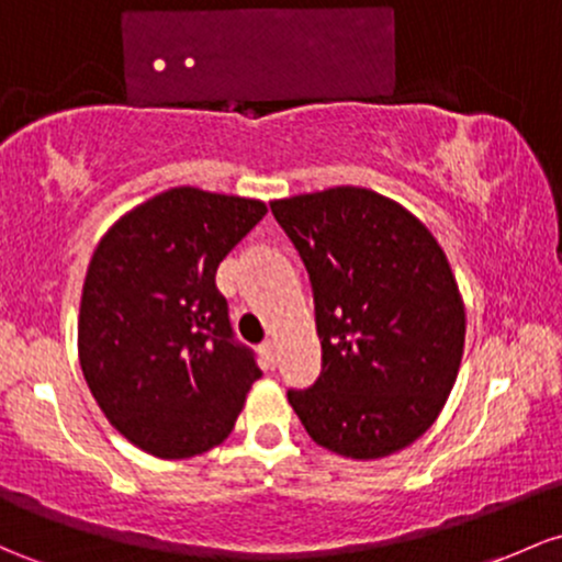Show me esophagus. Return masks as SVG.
Here are the masks:
<instances>
[{"label": "esophagus", "instance_id": "esophagus-1", "mask_svg": "<svg viewBox=\"0 0 562 562\" xmlns=\"http://www.w3.org/2000/svg\"><path fill=\"white\" fill-rule=\"evenodd\" d=\"M261 351H263V357H267L269 362L277 360V347H274V341H263V344H261Z\"/></svg>", "mask_w": 562, "mask_h": 562}]
</instances>
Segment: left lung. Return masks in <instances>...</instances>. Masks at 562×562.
I'll list each match as a JSON object with an SVG mask.
<instances>
[{"label":"left lung","instance_id":"8db88e82","mask_svg":"<svg viewBox=\"0 0 562 562\" xmlns=\"http://www.w3.org/2000/svg\"><path fill=\"white\" fill-rule=\"evenodd\" d=\"M314 291L323 375L288 403L317 446L355 461L392 456L446 408L467 310L446 250L400 202L333 187L271 202Z\"/></svg>","mask_w":562,"mask_h":562}]
</instances>
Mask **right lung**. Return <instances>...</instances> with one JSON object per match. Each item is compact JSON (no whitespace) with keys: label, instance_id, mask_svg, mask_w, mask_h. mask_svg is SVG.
Here are the masks:
<instances>
[{"label":"right lung","instance_id":"1","mask_svg":"<svg viewBox=\"0 0 562 562\" xmlns=\"http://www.w3.org/2000/svg\"><path fill=\"white\" fill-rule=\"evenodd\" d=\"M267 215L250 196L176 187L109 226L79 304V366L111 427L157 459L221 446L256 360L232 341L215 269Z\"/></svg>","mask_w":562,"mask_h":562}]
</instances>
